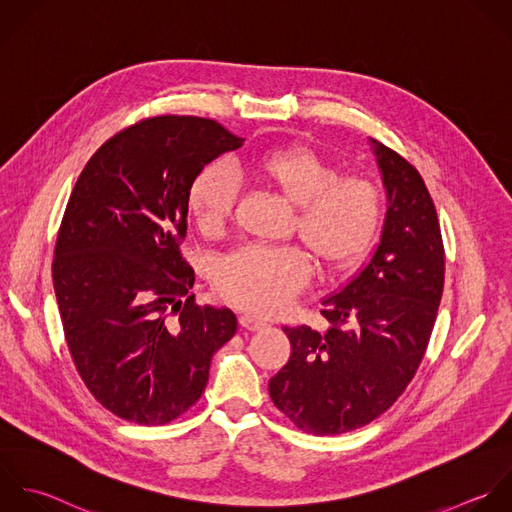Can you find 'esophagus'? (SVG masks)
I'll return each instance as SVG.
<instances>
[{
  "instance_id": "esophagus-1",
  "label": "esophagus",
  "mask_w": 512,
  "mask_h": 512,
  "mask_svg": "<svg viewBox=\"0 0 512 512\" xmlns=\"http://www.w3.org/2000/svg\"><path fill=\"white\" fill-rule=\"evenodd\" d=\"M239 325L243 329H247V331H261V329L267 327V323L263 319L255 317V315H241L239 317Z\"/></svg>"
}]
</instances>
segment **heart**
Returning <instances> with one entry per match:
<instances>
[{"label":"heart","instance_id":"obj_1","mask_svg":"<svg viewBox=\"0 0 512 512\" xmlns=\"http://www.w3.org/2000/svg\"><path fill=\"white\" fill-rule=\"evenodd\" d=\"M249 173L293 207L291 231L323 271L353 269L371 251L381 227L383 199L369 179L339 175L333 163L301 145L259 153L249 161ZM235 193L233 177L217 165L195 175L185 203L203 235L217 237L225 231ZM307 279L309 265L299 249L249 245L219 263L215 289L239 309L273 315L301 293Z\"/></svg>","mask_w":512,"mask_h":512}]
</instances>
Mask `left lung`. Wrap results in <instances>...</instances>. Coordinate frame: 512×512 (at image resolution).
Instances as JSON below:
<instances>
[{"label": "left lung", "mask_w": 512, "mask_h": 512, "mask_svg": "<svg viewBox=\"0 0 512 512\" xmlns=\"http://www.w3.org/2000/svg\"><path fill=\"white\" fill-rule=\"evenodd\" d=\"M369 143L387 191L379 245L339 293L323 299L327 331L283 327L291 357L269 381L275 407L313 435L365 427L403 395L443 297L445 249L429 189L405 157Z\"/></svg>", "instance_id": "8db88e82"}]
</instances>
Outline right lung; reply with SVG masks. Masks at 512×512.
I'll return each mask as SVG.
<instances>
[{
	"label": "right lung",
	"mask_w": 512,
	"mask_h": 512,
	"mask_svg": "<svg viewBox=\"0 0 512 512\" xmlns=\"http://www.w3.org/2000/svg\"><path fill=\"white\" fill-rule=\"evenodd\" d=\"M243 141L213 119H143L107 139L71 191L53 259L63 333L85 387L125 421L165 425L195 405L237 331L231 309L195 303L179 245L191 181Z\"/></svg>",
	"instance_id": "add662e5"
}]
</instances>
